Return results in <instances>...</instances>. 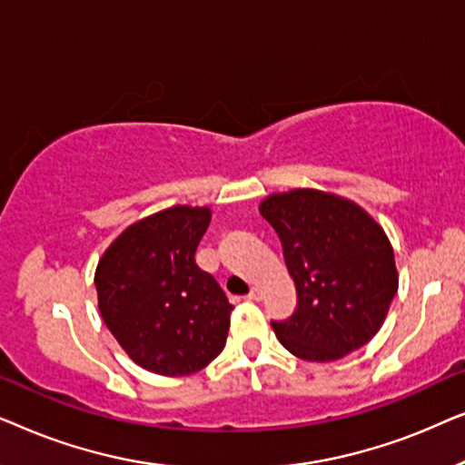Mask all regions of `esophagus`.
<instances>
[{"label": "esophagus", "mask_w": 465, "mask_h": 465, "mask_svg": "<svg viewBox=\"0 0 465 465\" xmlns=\"http://www.w3.org/2000/svg\"><path fill=\"white\" fill-rule=\"evenodd\" d=\"M247 298H250V301H260V298H262V290L252 288L250 294H247Z\"/></svg>", "instance_id": "34e87169"}]
</instances>
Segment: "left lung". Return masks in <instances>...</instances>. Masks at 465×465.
Here are the masks:
<instances>
[{
  "label": "left lung",
  "mask_w": 465,
  "mask_h": 465,
  "mask_svg": "<svg viewBox=\"0 0 465 465\" xmlns=\"http://www.w3.org/2000/svg\"><path fill=\"white\" fill-rule=\"evenodd\" d=\"M260 213L275 228L296 283V311L271 322L279 342L307 361H334L364 347L398 292L383 228L355 203L311 188L271 194Z\"/></svg>",
  "instance_id": "8db88e82"
}]
</instances>
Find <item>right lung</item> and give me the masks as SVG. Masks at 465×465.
<instances>
[{
  "mask_svg": "<svg viewBox=\"0 0 465 465\" xmlns=\"http://www.w3.org/2000/svg\"><path fill=\"white\" fill-rule=\"evenodd\" d=\"M209 220L207 207L164 209L126 228L99 260L101 317L145 371L193 374L226 345L232 304L194 262Z\"/></svg>",
  "mask_w": 465,
  "mask_h": 465,
  "instance_id": "1",
  "label": "right lung"
}]
</instances>
